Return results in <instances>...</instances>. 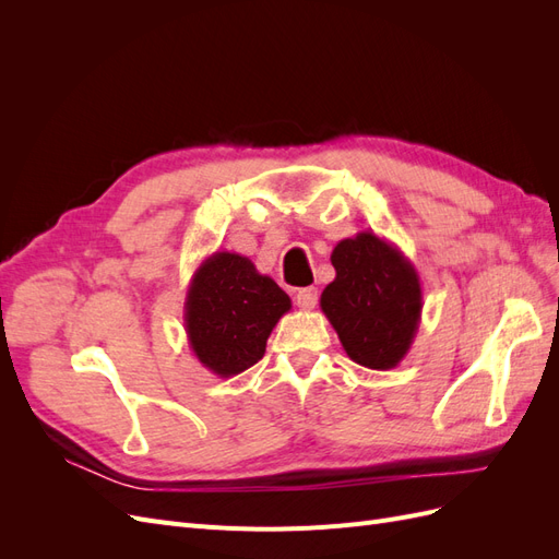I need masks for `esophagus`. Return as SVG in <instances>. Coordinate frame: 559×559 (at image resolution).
Instances as JSON below:
<instances>
[{"label": "esophagus", "mask_w": 559, "mask_h": 559, "mask_svg": "<svg viewBox=\"0 0 559 559\" xmlns=\"http://www.w3.org/2000/svg\"><path fill=\"white\" fill-rule=\"evenodd\" d=\"M317 289L314 286H306V289H298V294H296V306L300 308V310H312L314 306H317Z\"/></svg>", "instance_id": "34e87169"}]
</instances>
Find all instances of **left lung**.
<instances>
[{"label": "left lung", "mask_w": 559, "mask_h": 559, "mask_svg": "<svg viewBox=\"0 0 559 559\" xmlns=\"http://www.w3.org/2000/svg\"><path fill=\"white\" fill-rule=\"evenodd\" d=\"M335 280L321 294V312L347 352L366 368H396L421 317V284L403 251L373 230L341 240L331 253Z\"/></svg>", "instance_id": "8db88e82"}]
</instances>
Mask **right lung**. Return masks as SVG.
Masks as SVG:
<instances>
[{
  "instance_id": "obj_1",
  "label": "right lung",
  "mask_w": 559,
  "mask_h": 559,
  "mask_svg": "<svg viewBox=\"0 0 559 559\" xmlns=\"http://www.w3.org/2000/svg\"><path fill=\"white\" fill-rule=\"evenodd\" d=\"M289 310L292 298L247 257L214 251L191 277L183 326L198 361L218 378H233L263 357Z\"/></svg>"
}]
</instances>
